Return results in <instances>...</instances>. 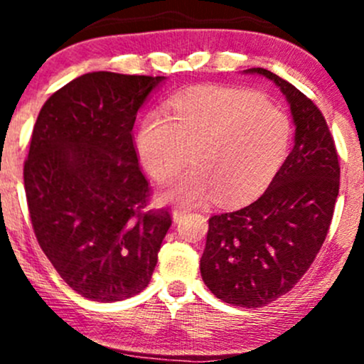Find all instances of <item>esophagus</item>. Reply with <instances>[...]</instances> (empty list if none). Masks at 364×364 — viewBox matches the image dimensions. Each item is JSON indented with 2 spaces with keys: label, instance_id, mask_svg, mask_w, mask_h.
Returning a JSON list of instances; mask_svg holds the SVG:
<instances>
[{
  "label": "esophagus",
  "instance_id": "obj_1",
  "mask_svg": "<svg viewBox=\"0 0 364 364\" xmlns=\"http://www.w3.org/2000/svg\"><path fill=\"white\" fill-rule=\"evenodd\" d=\"M186 208H174L173 210V219H174V223H178V220H181V217L183 215H186Z\"/></svg>",
  "mask_w": 364,
  "mask_h": 364
}]
</instances>
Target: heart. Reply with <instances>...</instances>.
I'll return each mask as SVG.
<instances>
[{
    "label": "heart",
    "instance_id": "b5f03b06",
    "mask_svg": "<svg viewBox=\"0 0 364 364\" xmlns=\"http://www.w3.org/2000/svg\"><path fill=\"white\" fill-rule=\"evenodd\" d=\"M164 109L149 112L136 135V150L157 181L191 168L166 188V200L198 205L217 193L223 203L262 195L286 161L289 116L252 92L203 85L179 92Z\"/></svg>",
    "mask_w": 364,
    "mask_h": 364
}]
</instances>
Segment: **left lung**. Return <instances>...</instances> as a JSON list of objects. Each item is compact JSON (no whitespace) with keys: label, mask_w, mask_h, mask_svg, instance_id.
Segmentation results:
<instances>
[{"label":"left lung","mask_w":364,"mask_h":364,"mask_svg":"<svg viewBox=\"0 0 364 364\" xmlns=\"http://www.w3.org/2000/svg\"><path fill=\"white\" fill-rule=\"evenodd\" d=\"M246 72L263 75L286 95L294 147L260 198L208 219L200 272L223 301L260 308L291 291L318 255L339 195L341 166L327 121L311 99L269 70Z\"/></svg>","instance_id":"1"}]
</instances>
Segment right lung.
Returning <instances> with one entry per match:
<instances>
[{
    "label": "right lung",
    "mask_w": 364,
    "mask_h": 364,
    "mask_svg": "<svg viewBox=\"0 0 364 364\" xmlns=\"http://www.w3.org/2000/svg\"><path fill=\"white\" fill-rule=\"evenodd\" d=\"M162 80L85 73L37 116L23 162L31 223L60 277L83 298L111 303L144 291L173 223L168 208H149L132 133Z\"/></svg>",
    "instance_id": "add662e5"
}]
</instances>
